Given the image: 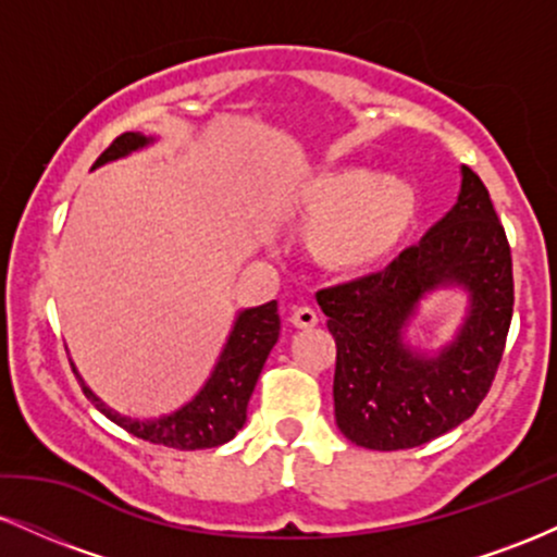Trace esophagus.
Segmentation results:
<instances>
[{
  "instance_id": "esophagus-1",
  "label": "esophagus",
  "mask_w": 557,
  "mask_h": 557,
  "mask_svg": "<svg viewBox=\"0 0 557 557\" xmlns=\"http://www.w3.org/2000/svg\"><path fill=\"white\" fill-rule=\"evenodd\" d=\"M290 322L300 330H309V327H317V324H319V314L314 309H311V306H296V309H293V314H290Z\"/></svg>"
}]
</instances>
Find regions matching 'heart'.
I'll return each instance as SVG.
<instances>
[{"label": "heart", "mask_w": 557, "mask_h": 557, "mask_svg": "<svg viewBox=\"0 0 557 557\" xmlns=\"http://www.w3.org/2000/svg\"><path fill=\"white\" fill-rule=\"evenodd\" d=\"M417 214V190L393 172L343 168L317 177L293 203V216L311 230V246L332 267H363L382 259Z\"/></svg>", "instance_id": "b5f03b06"}]
</instances>
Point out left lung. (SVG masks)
Returning a JSON list of instances; mask_svg holds the SVG:
<instances>
[{"instance_id": "1", "label": "left lung", "mask_w": 557, "mask_h": 557, "mask_svg": "<svg viewBox=\"0 0 557 557\" xmlns=\"http://www.w3.org/2000/svg\"><path fill=\"white\" fill-rule=\"evenodd\" d=\"M440 289H463L467 311L454 341L426 351L407 327ZM317 304L337 345L332 398L350 443L406 450L456 430L487 395L513 317L510 246L476 172L461 168L458 201L424 238Z\"/></svg>"}]
</instances>
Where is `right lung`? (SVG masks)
<instances>
[{
    "instance_id": "1",
    "label": "right lung",
    "mask_w": 557,
    "mask_h": 557,
    "mask_svg": "<svg viewBox=\"0 0 557 557\" xmlns=\"http://www.w3.org/2000/svg\"><path fill=\"white\" fill-rule=\"evenodd\" d=\"M154 140V136H144V133H123V136L112 140L104 154L96 159L94 170L101 168V164L131 157L133 151L146 149ZM277 337V300L238 311L227 341L222 345L220 356H216L212 374L207 376L201 389L188 403H183L181 408L162 413L157 419H133L114 411L86 385V380H83L73 361H70V367L78 376L86 398L107 419L123 426L125 432H131L133 437L164 447H177V450H203V447L225 445L246 424L248 400H251L261 369H264L267 356H270Z\"/></svg>"
}]
</instances>
